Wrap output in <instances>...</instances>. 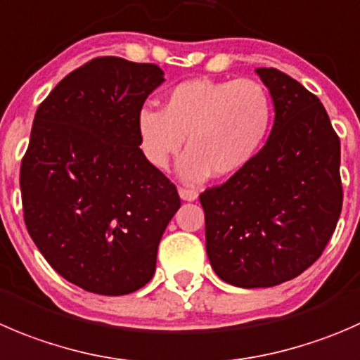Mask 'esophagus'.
Instances as JSON below:
<instances>
[{
	"instance_id": "34e87169",
	"label": "esophagus",
	"mask_w": 360,
	"mask_h": 360,
	"mask_svg": "<svg viewBox=\"0 0 360 360\" xmlns=\"http://www.w3.org/2000/svg\"><path fill=\"white\" fill-rule=\"evenodd\" d=\"M179 197L186 202H193L198 198V193L195 190H188V188H179Z\"/></svg>"
}]
</instances>
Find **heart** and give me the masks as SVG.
<instances>
[{
    "instance_id": "heart-1",
    "label": "heart",
    "mask_w": 360,
    "mask_h": 360,
    "mask_svg": "<svg viewBox=\"0 0 360 360\" xmlns=\"http://www.w3.org/2000/svg\"><path fill=\"white\" fill-rule=\"evenodd\" d=\"M273 123L267 89L250 79H191L165 95L162 110H139L137 137L151 167L165 170L186 139L179 174L188 183L237 176L260 155Z\"/></svg>"
}]
</instances>
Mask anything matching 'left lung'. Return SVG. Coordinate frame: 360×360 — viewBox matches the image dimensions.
I'll return each mask as SVG.
<instances>
[{
	"label": "left lung",
	"instance_id": "1",
	"mask_svg": "<svg viewBox=\"0 0 360 360\" xmlns=\"http://www.w3.org/2000/svg\"><path fill=\"white\" fill-rule=\"evenodd\" d=\"M274 124L260 155L200 195L211 267L240 288L294 280L322 255L341 214V146L313 93L274 68L255 70Z\"/></svg>",
	"mask_w": 360,
	"mask_h": 360
}]
</instances>
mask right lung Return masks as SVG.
Instances as JSON below:
<instances>
[{"mask_svg":"<svg viewBox=\"0 0 360 360\" xmlns=\"http://www.w3.org/2000/svg\"><path fill=\"white\" fill-rule=\"evenodd\" d=\"M160 66L96 58L73 70L34 114L20 165L24 221L65 280L127 295L156 271L176 186L139 148V110L165 82Z\"/></svg>","mask_w":360,"mask_h":360,"instance_id":"1","label":"right lung"}]
</instances>
